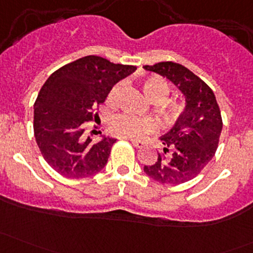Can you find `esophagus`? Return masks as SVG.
Instances as JSON below:
<instances>
[{"instance_id":"obj_1","label":"esophagus","mask_w":253,"mask_h":253,"mask_svg":"<svg viewBox=\"0 0 253 253\" xmlns=\"http://www.w3.org/2000/svg\"><path fill=\"white\" fill-rule=\"evenodd\" d=\"M132 144H133V147L136 148H143L144 147V143L141 142V141H134V139H131Z\"/></svg>"}]
</instances>
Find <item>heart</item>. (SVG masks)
Segmentation results:
<instances>
[{"mask_svg": "<svg viewBox=\"0 0 253 253\" xmlns=\"http://www.w3.org/2000/svg\"><path fill=\"white\" fill-rule=\"evenodd\" d=\"M121 84H117L112 88L110 93V99L116 95ZM143 91L148 99L152 101L159 103L164 101L169 95V85L164 79L159 77H148L143 81ZM171 114L177 115L182 111V105L174 104L170 108ZM110 127L115 134L125 138L132 139H143L149 134L155 133L159 128V125L153 119H141L129 114H119L115 115L110 121Z\"/></svg>", "mask_w": 253, "mask_h": 253, "instance_id": "1", "label": "heart"}]
</instances>
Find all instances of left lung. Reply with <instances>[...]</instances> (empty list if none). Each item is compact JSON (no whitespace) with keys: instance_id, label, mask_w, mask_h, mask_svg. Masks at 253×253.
Here are the masks:
<instances>
[{"instance_id":"1","label":"left lung","mask_w":253,"mask_h":253,"mask_svg":"<svg viewBox=\"0 0 253 253\" xmlns=\"http://www.w3.org/2000/svg\"><path fill=\"white\" fill-rule=\"evenodd\" d=\"M168 78L186 98V108L175 126L162 137L164 147L144 172L163 185H180L200 174L214 157L223 128L220 109L213 90L180 63L159 62L144 66Z\"/></svg>"}]
</instances>
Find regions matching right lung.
Wrapping results in <instances>:
<instances>
[{"mask_svg":"<svg viewBox=\"0 0 253 253\" xmlns=\"http://www.w3.org/2000/svg\"><path fill=\"white\" fill-rule=\"evenodd\" d=\"M136 66L85 56L52 73L34 104V136L45 162L68 178H84L104 169L116 139L94 141L85 134L94 109L105 101L120 79Z\"/></svg>","mask_w":253,"mask_h":253,"instance_id":"obj_1","label":"right lung"}]
</instances>
